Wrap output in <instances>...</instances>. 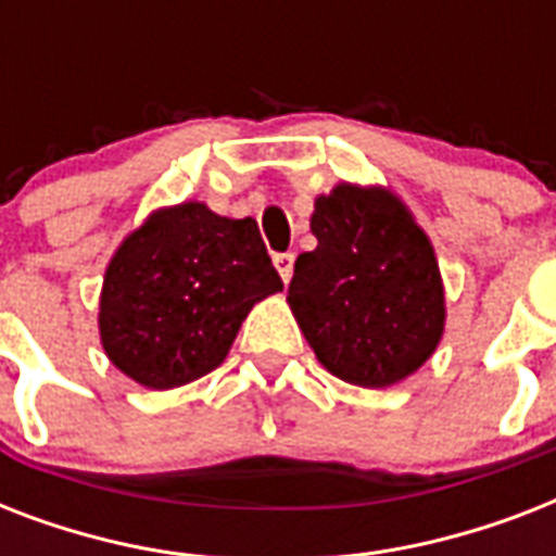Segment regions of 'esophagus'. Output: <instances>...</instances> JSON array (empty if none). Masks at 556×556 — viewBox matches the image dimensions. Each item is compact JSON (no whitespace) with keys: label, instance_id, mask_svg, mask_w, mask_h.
Listing matches in <instances>:
<instances>
[{"label":"esophagus","instance_id":"1","mask_svg":"<svg viewBox=\"0 0 556 556\" xmlns=\"http://www.w3.org/2000/svg\"><path fill=\"white\" fill-rule=\"evenodd\" d=\"M274 268L279 270V277H282V282H291V277H294V253H277L274 256Z\"/></svg>","mask_w":556,"mask_h":556}]
</instances>
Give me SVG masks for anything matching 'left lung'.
<instances>
[{
  "label": "left lung",
  "instance_id": "8db88e82",
  "mask_svg": "<svg viewBox=\"0 0 556 556\" xmlns=\"http://www.w3.org/2000/svg\"><path fill=\"white\" fill-rule=\"evenodd\" d=\"M317 248L288 305L314 355L352 387H395L439 349L447 303L430 236L389 187L340 181L314 199Z\"/></svg>",
  "mask_w": 556,
  "mask_h": 556
}]
</instances>
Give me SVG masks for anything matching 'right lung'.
Wrapping results in <instances>:
<instances>
[{"instance_id":"obj_1","label":"right lung","mask_w":556,"mask_h":556,"mask_svg":"<svg viewBox=\"0 0 556 556\" xmlns=\"http://www.w3.org/2000/svg\"><path fill=\"white\" fill-rule=\"evenodd\" d=\"M282 291L253 218L204 201L152 210L117 244L100 288V346L147 389H176L225 364L242 320Z\"/></svg>"}]
</instances>
